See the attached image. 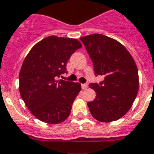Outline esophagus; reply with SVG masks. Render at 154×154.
Listing matches in <instances>:
<instances>
[{
  "label": "esophagus",
  "mask_w": 154,
  "mask_h": 154,
  "mask_svg": "<svg viewBox=\"0 0 154 154\" xmlns=\"http://www.w3.org/2000/svg\"><path fill=\"white\" fill-rule=\"evenodd\" d=\"M88 87V84H86V83H84V84H82V90H86V88Z\"/></svg>",
  "instance_id": "1"
}]
</instances>
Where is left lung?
Segmentation results:
<instances>
[{"mask_svg": "<svg viewBox=\"0 0 154 154\" xmlns=\"http://www.w3.org/2000/svg\"><path fill=\"white\" fill-rule=\"evenodd\" d=\"M94 68L96 76H103L99 83L89 86L96 98L87 103L93 117L112 122L124 116L131 109L138 91V72L133 57L121 43L103 34L82 37Z\"/></svg>", "mask_w": 154, "mask_h": 154, "instance_id": "1", "label": "left lung"}]
</instances>
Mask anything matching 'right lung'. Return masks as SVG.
Segmentation results:
<instances>
[{"label": "right lung", "instance_id": "right-lung-1", "mask_svg": "<svg viewBox=\"0 0 154 154\" xmlns=\"http://www.w3.org/2000/svg\"><path fill=\"white\" fill-rule=\"evenodd\" d=\"M81 47L77 39L53 35L37 43L25 57L19 79L20 96L41 121L57 124L69 116L81 85L57 78L67 73V62Z\"/></svg>", "mask_w": 154, "mask_h": 154}]
</instances>
